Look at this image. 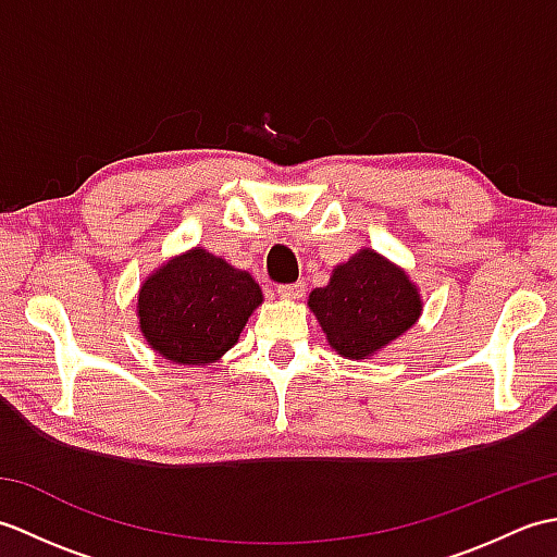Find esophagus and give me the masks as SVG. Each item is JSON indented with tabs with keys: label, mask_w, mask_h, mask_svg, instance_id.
I'll use <instances>...</instances> for the list:
<instances>
[{
	"label": "esophagus",
	"mask_w": 557,
	"mask_h": 557,
	"mask_svg": "<svg viewBox=\"0 0 557 557\" xmlns=\"http://www.w3.org/2000/svg\"><path fill=\"white\" fill-rule=\"evenodd\" d=\"M306 285L304 282H297V285H280L277 287V297L287 299V301H299L304 297Z\"/></svg>",
	"instance_id": "esophagus-1"
}]
</instances>
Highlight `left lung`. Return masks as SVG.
Segmentation results:
<instances>
[{"label":"left lung","mask_w":557,"mask_h":557,"mask_svg":"<svg viewBox=\"0 0 557 557\" xmlns=\"http://www.w3.org/2000/svg\"><path fill=\"white\" fill-rule=\"evenodd\" d=\"M309 309L339 357L371 359L417 325L423 311L419 287L405 268L373 248H359L333 268L325 287L309 294Z\"/></svg>","instance_id":"1"}]
</instances>
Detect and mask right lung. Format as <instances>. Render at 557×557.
<instances>
[{"instance_id": "1", "label": "right lung", "mask_w": 557, "mask_h": 557, "mask_svg": "<svg viewBox=\"0 0 557 557\" xmlns=\"http://www.w3.org/2000/svg\"><path fill=\"white\" fill-rule=\"evenodd\" d=\"M263 304L251 272L203 246L172 256L138 289V330L172 363L200 369L222 359Z\"/></svg>"}]
</instances>
